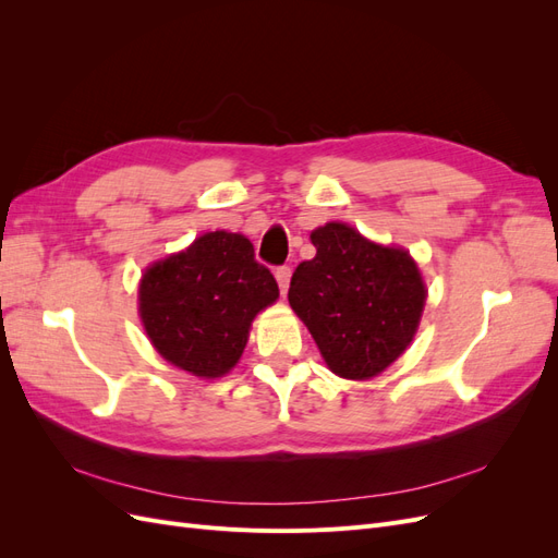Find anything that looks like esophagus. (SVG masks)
<instances>
[{"mask_svg":"<svg viewBox=\"0 0 558 558\" xmlns=\"http://www.w3.org/2000/svg\"><path fill=\"white\" fill-rule=\"evenodd\" d=\"M275 277H277V283H279V289H281V293L286 295V291H289V283H291V267H277V272H275Z\"/></svg>","mask_w":558,"mask_h":558,"instance_id":"obj_1","label":"esophagus"}]
</instances>
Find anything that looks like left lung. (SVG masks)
Here are the masks:
<instances>
[{"instance_id": "1", "label": "left lung", "mask_w": 558, "mask_h": 558, "mask_svg": "<svg viewBox=\"0 0 558 558\" xmlns=\"http://www.w3.org/2000/svg\"><path fill=\"white\" fill-rule=\"evenodd\" d=\"M312 244L316 256L291 279V307L335 375L373 379L410 347L426 283L410 251L369 242L347 223L316 228Z\"/></svg>"}]
</instances>
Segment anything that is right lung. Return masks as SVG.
I'll return each mask as SVG.
<instances>
[{
    "mask_svg": "<svg viewBox=\"0 0 558 558\" xmlns=\"http://www.w3.org/2000/svg\"><path fill=\"white\" fill-rule=\"evenodd\" d=\"M277 298L272 272L244 234L216 230L146 269L140 316L167 363L216 379L238 365L253 318Z\"/></svg>",
    "mask_w": 558,
    "mask_h": 558,
    "instance_id": "obj_1",
    "label": "right lung"
}]
</instances>
